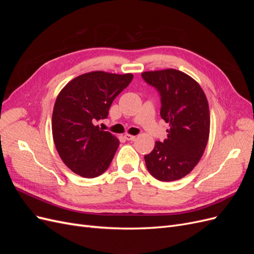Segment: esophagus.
I'll return each mask as SVG.
<instances>
[{
    "label": "esophagus",
    "instance_id": "34e87169",
    "mask_svg": "<svg viewBox=\"0 0 254 254\" xmlns=\"http://www.w3.org/2000/svg\"><path fill=\"white\" fill-rule=\"evenodd\" d=\"M124 136H125V139H126L127 141H134V140H135V135H131V134L126 133Z\"/></svg>",
    "mask_w": 254,
    "mask_h": 254
}]
</instances>
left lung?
I'll return each mask as SVG.
<instances>
[{
    "mask_svg": "<svg viewBox=\"0 0 254 254\" xmlns=\"http://www.w3.org/2000/svg\"><path fill=\"white\" fill-rule=\"evenodd\" d=\"M161 95V118L170 124L167 137L156 141L144 157L151 176L160 181L179 180L201 159L210 134L209 103L195 79L175 68L142 73Z\"/></svg>",
    "mask_w": 254,
    "mask_h": 254,
    "instance_id": "1",
    "label": "left lung"
}]
</instances>
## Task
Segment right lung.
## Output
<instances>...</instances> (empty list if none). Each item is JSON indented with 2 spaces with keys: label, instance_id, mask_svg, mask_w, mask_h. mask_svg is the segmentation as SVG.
<instances>
[{
  "label": "right lung",
  "instance_id": "add662e5",
  "mask_svg": "<svg viewBox=\"0 0 254 254\" xmlns=\"http://www.w3.org/2000/svg\"><path fill=\"white\" fill-rule=\"evenodd\" d=\"M133 75L94 71L68 81L59 92L52 115V132L58 155L70 170L94 178L109 167L120 141L95 123L109 108Z\"/></svg>",
  "mask_w": 254,
  "mask_h": 254
}]
</instances>
